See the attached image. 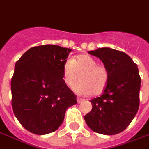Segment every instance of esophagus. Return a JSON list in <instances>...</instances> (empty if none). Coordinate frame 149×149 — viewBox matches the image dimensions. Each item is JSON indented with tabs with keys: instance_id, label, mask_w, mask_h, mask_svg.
I'll return each mask as SVG.
<instances>
[{
	"instance_id": "esophagus-1",
	"label": "esophagus",
	"mask_w": 149,
	"mask_h": 149,
	"mask_svg": "<svg viewBox=\"0 0 149 149\" xmlns=\"http://www.w3.org/2000/svg\"><path fill=\"white\" fill-rule=\"evenodd\" d=\"M77 103H80V102H83V99L82 98H80V97H77Z\"/></svg>"
}]
</instances>
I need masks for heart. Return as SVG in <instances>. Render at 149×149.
Here are the masks:
<instances>
[{
  "instance_id": "1",
  "label": "heart",
  "mask_w": 149,
  "mask_h": 149,
  "mask_svg": "<svg viewBox=\"0 0 149 149\" xmlns=\"http://www.w3.org/2000/svg\"><path fill=\"white\" fill-rule=\"evenodd\" d=\"M89 55H80L68 59L62 67V77L68 87L81 81L72 87L76 93L81 96L98 95L106 88L109 78L107 68Z\"/></svg>"
}]
</instances>
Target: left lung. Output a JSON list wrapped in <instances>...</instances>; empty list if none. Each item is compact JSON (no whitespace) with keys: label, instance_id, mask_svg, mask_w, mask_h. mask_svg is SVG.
Returning a JSON list of instances; mask_svg holds the SVG:
<instances>
[{"label":"left lung","instance_id":"8db88e82","mask_svg":"<svg viewBox=\"0 0 149 149\" xmlns=\"http://www.w3.org/2000/svg\"><path fill=\"white\" fill-rule=\"evenodd\" d=\"M98 57L109 74L102 96L91 100L92 111L85 115L93 131L114 135L125 130L138 113L141 78L132 58L123 52L109 47L89 51Z\"/></svg>","mask_w":149,"mask_h":149}]
</instances>
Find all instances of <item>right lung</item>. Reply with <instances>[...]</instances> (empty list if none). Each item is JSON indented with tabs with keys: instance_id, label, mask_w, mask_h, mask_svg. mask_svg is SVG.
<instances>
[{
	"instance_id": "obj_1",
	"label": "right lung",
	"mask_w": 149,
	"mask_h": 149,
	"mask_svg": "<svg viewBox=\"0 0 149 149\" xmlns=\"http://www.w3.org/2000/svg\"><path fill=\"white\" fill-rule=\"evenodd\" d=\"M72 50L42 45L26 51L16 62L10 88L12 109L26 130L38 135L62 125L77 96L65 84L62 67Z\"/></svg>"
}]
</instances>
